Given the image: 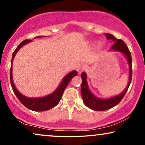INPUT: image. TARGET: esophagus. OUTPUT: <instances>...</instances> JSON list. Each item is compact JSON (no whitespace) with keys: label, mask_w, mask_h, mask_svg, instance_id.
I'll use <instances>...</instances> for the list:
<instances>
[{"label":"esophagus","mask_w":145,"mask_h":145,"mask_svg":"<svg viewBox=\"0 0 145 145\" xmlns=\"http://www.w3.org/2000/svg\"><path fill=\"white\" fill-rule=\"evenodd\" d=\"M84 69H85V64L83 63H79L77 65V71H78V73H81Z\"/></svg>","instance_id":"obj_1"}]
</instances>
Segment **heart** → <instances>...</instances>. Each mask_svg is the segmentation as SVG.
I'll list each match as a JSON object with an SVG mask.
<instances>
[{"label":"heart","instance_id":"b5f03b06","mask_svg":"<svg viewBox=\"0 0 145 145\" xmlns=\"http://www.w3.org/2000/svg\"><path fill=\"white\" fill-rule=\"evenodd\" d=\"M97 47H98V49H100L102 47V43H100V42H99V43L97 44Z\"/></svg>","mask_w":145,"mask_h":145}]
</instances>
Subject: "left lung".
I'll use <instances>...</instances> for the list:
<instances>
[{"instance_id": "left-lung-1", "label": "left lung", "mask_w": 145, "mask_h": 145, "mask_svg": "<svg viewBox=\"0 0 145 145\" xmlns=\"http://www.w3.org/2000/svg\"><path fill=\"white\" fill-rule=\"evenodd\" d=\"M106 39L108 40L110 39L114 42L113 43V45L111 46V49L112 50L120 51V52H122L126 56V59H127L128 61H129V65L130 67L129 80L127 87H126L125 90L123 92H122L121 94L116 96L112 97V98L109 99H106V100H104V99L97 98V97L91 94V92L89 91L88 88L87 81H86L87 76H86L85 72L82 73L81 75L82 79V83L81 86V94L82 98H83L84 102L88 107L96 111L107 110L112 108L114 106H116L117 104L120 103V102L123 98V97L126 94L128 89H129V86L131 84L132 80V76H133V71H132V57L131 54L130 52L129 48H128L127 45H126V43L122 39H117L112 35L110 33H106Z\"/></svg>"}]
</instances>
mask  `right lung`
Masks as SVG:
<instances>
[{"label":"right lung","mask_w":145,"mask_h":145,"mask_svg":"<svg viewBox=\"0 0 145 145\" xmlns=\"http://www.w3.org/2000/svg\"><path fill=\"white\" fill-rule=\"evenodd\" d=\"M41 36L36 37H41ZM35 37V38H36ZM31 41V39H26L24 40L21 42V43L18 45L16 49L14 51L13 54H12V59H11V67H10V84H11L12 89L13 90V92L19 100L23 104L25 107L27 108L28 109L31 110L33 111H45L48 110L52 108L55 107V106L57 105L61 100L62 95L64 90H65V88L67 87V84L70 82V80L72 79L75 76H77L78 72L76 71H72L71 72L69 73L68 74L66 75L64 77L63 80H62L61 84H60L59 87L57 88L56 91L54 93L49 95V96L43 97V98H27V97L22 95L19 91L16 89L15 86L14 85L13 81H12V61H13L14 57L15 56L16 52L21 48L23 45L25 44L29 43V42Z\"/></svg>","instance_id":"add662e5"}]
</instances>
